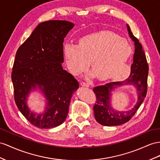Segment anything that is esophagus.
Instances as JSON below:
<instances>
[{"mask_svg":"<svg viewBox=\"0 0 160 160\" xmlns=\"http://www.w3.org/2000/svg\"><path fill=\"white\" fill-rule=\"evenodd\" d=\"M80 84L82 86V87H89V84L87 83V82H82L80 83Z\"/></svg>","mask_w":160,"mask_h":160,"instance_id":"esophagus-1","label":"esophagus"}]
</instances>
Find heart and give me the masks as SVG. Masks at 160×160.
Instances as JSON below:
<instances>
[{"instance_id":"obj_1","label":"heart","mask_w":160,"mask_h":160,"mask_svg":"<svg viewBox=\"0 0 160 160\" xmlns=\"http://www.w3.org/2000/svg\"><path fill=\"white\" fill-rule=\"evenodd\" d=\"M130 51L126 40L105 31L84 36L78 47L69 44L64 47L65 61L73 74L78 75L84 71L89 62L90 68L99 79H118L126 74L128 71L126 61ZM123 68L125 71L122 74Z\"/></svg>"}]
</instances>
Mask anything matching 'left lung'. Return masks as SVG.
Segmentation results:
<instances>
[{
	"instance_id": "obj_1",
	"label": "left lung",
	"mask_w": 160,
	"mask_h": 160,
	"mask_svg": "<svg viewBox=\"0 0 160 160\" xmlns=\"http://www.w3.org/2000/svg\"><path fill=\"white\" fill-rule=\"evenodd\" d=\"M127 28L130 37L134 41L135 46L130 76L124 81L111 82L93 88L97 99L93 108L94 115L95 120L103 126H118L128 122L137 112L147 95L149 66L146 56L141 44L133 35L128 24ZM122 85H132L138 90V103L132 110L128 112L116 111L110 105L112 90Z\"/></svg>"
}]
</instances>
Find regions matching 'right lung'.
Instances as JSON below:
<instances>
[{"label": "right lung", "instance_id": "obj_1", "mask_svg": "<svg viewBox=\"0 0 160 160\" xmlns=\"http://www.w3.org/2000/svg\"><path fill=\"white\" fill-rule=\"evenodd\" d=\"M74 24L51 20L40 23L18 49L11 80L14 99L23 116L39 128H52L66 119L72 94L79 83L63 69V41ZM38 87L47 99L42 114L31 112L26 104L32 89Z\"/></svg>", "mask_w": 160, "mask_h": 160}]
</instances>
